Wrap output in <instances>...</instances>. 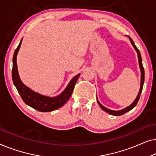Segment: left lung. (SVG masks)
<instances>
[{"instance_id": "obj_1", "label": "left lung", "mask_w": 156, "mask_h": 156, "mask_svg": "<svg viewBox=\"0 0 156 156\" xmlns=\"http://www.w3.org/2000/svg\"><path fill=\"white\" fill-rule=\"evenodd\" d=\"M129 39H130V40H131V44H133V48H135V50H136V52H137V54H138V62H139V66H140V72H141V80H140V88L139 93H138V94L137 96V97H136V99H135V101H134L133 103H132L129 106H128V107L123 108V109L120 110V111H112V110L108 109V108H106V107H104V106H102L101 104H100V102L99 101V100L97 99L98 104H99L100 107H101L104 111H105L106 112H107V113H108V114H112V115H114V116H121V115L124 114L125 113H126L127 112H129V111L131 110L132 108L135 107V106H136V104H137V103H138V100H139V99H140V94H141V91H142V89H143V86H144V67H143V65H142V59H141V56H140V53L139 52V50H138V49L136 48V46L135 45V44H134L133 40H132L130 37H129Z\"/></svg>"}]
</instances>
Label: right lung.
Listing matches in <instances>:
<instances>
[{"mask_svg": "<svg viewBox=\"0 0 156 156\" xmlns=\"http://www.w3.org/2000/svg\"><path fill=\"white\" fill-rule=\"evenodd\" d=\"M22 40L19 43L18 48L14 52L13 57H12V78L13 83L16 86L17 90L20 94L23 101L27 105L33 107L35 109L41 112H49L56 110L60 108L68 101L73 92L74 86L77 82L80 74L74 76L68 84L67 88L65 89L61 94L55 97H48L45 96L40 95L39 94L35 92L28 87H27L21 82L17 68L16 57L18 50L20 48Z\"/></svg>", "mask_w": 156, "mask_h": 156, "instance_id": "add662e5", "label": "right lung"}]
</instances>
